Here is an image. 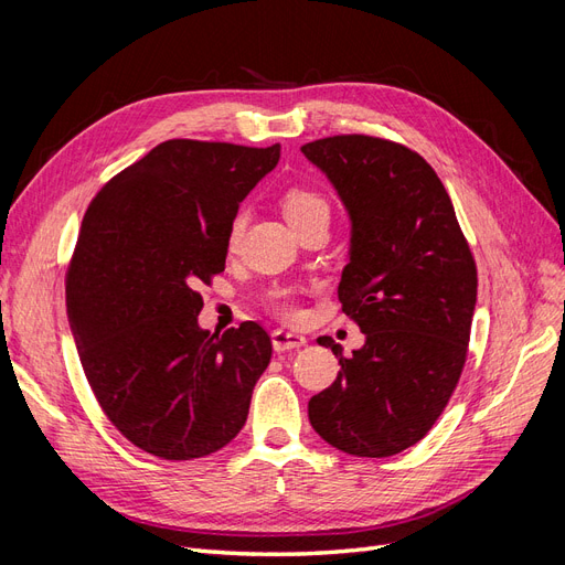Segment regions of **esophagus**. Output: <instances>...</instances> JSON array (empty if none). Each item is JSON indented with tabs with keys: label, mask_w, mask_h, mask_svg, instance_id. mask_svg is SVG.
Masks as SVG:
<instances>
[{
	"label": "esophagus",
	"mask_w": 565,
	"mask_h": 565,
	"mask_svg": "<svg viewBox=\"0 0 565 565\" xmlns=\"http://www.w3.org/2000/svg\"><path fill=\"white\" fill-rule=\"evenodd\" d=\"M273 339V349H276L278 353L282 351H292V349H299L306 344V337L299 334V332H287V330H276L270 334Z\"/></svg>",
	"instance_id": "1"
}]
</instances>
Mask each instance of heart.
I'll list each match as a JSON object with an SVG mask.
<instances>
[{
  "label": "heart",
  "instance_id": "1",
  "mask_svg": "<svg viewBox=\"0 0 565 565\" xmlns=\"http://www.w3.org/2000/svg\"><path fill=\"white\" fill-rule=\"evenodd\" d=\"M282 212L287 216L289 224H292L295 231L313 224V221H328L330 224V200L324 198L316 188L309 185H292L287 188L280 198ZM245 231V214L237 212L228 226V249H235L237 243H241ZM268 309L276 313L282 320H297L299 318V306H297V295L292 289L280 287L273 289L268 295Z\"/></svg>",
  "mask_w": 565,
  "mask_h": 565
}]
</instances>
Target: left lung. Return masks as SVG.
<instances>
[{
	"label": "left lung",
	"mask_w": 565,
	"mask_h": 565,
	"mask_svg": "<svg viewBox=\"0 0 565 565\" xmlns=\"http://www.w3.org/2000/svg\"><path fill=\"white\" fill-rule=\"evenodd\" d=\"M353 221L339 301L367 337L339 358L332 386L309 401L332 448L391 457L429 434L467 363L478 273L452 200L431 164L403 143L339 134L301 146Z\"/></svg>",
	"instance_id": "left-lung-1"
}]
</instances>
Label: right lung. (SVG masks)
<instances>
[{
    "label": "right lung",
    "mask_w": 565,
    "mask_h": 565,
    "mask_svg": "<svg viewBox=\"0 0 565 565\" xmlns=\"http://www.w3.org/2000/svg\"><path fill=\"white\" fill-rule=\"evenodd\" d=\"M278 160L280 143L164 141L82 218L67 318L100 409L148 455L207 457L245 426L270 337L254 320L221 337L200 330L198 287L224 270L231 221Z\"/></svg>",
    "instance_id": "1"
}]
</instances>
